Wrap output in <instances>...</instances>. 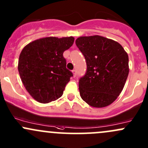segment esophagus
<instances>
[{
	"label": "esophagus",
	"mask_w": 148,
	"mask_h": 148,
	"mask_svg": "<svg viewBox=\"0 0 148 148\" xmlns=\"http://www.w3.org/2000/svg\"><path fill=\"white\" fill-rule=\"evenodd\" d=\"M72 72H73V74H74V77H76V76H77V70L73 69Z\"/></svg>",
	"instance_id": "esophagus-1"
}]
</instances>
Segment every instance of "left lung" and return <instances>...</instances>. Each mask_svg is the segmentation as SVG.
<instances>
[{
  "instance_id": "8db88e82",
  "label": "left lung",
  "mask_w": 148,
  "mask_h": 148,
  "mask_svg": "<svg viewBox=\"0 0 148 148\" xmlns=\"http://www.w3.org/2000/svg\"><path fill=\"white\" fill-rule=\"evenodd\" d=\"M75 43L86 63V73L79 80L81 97L94 107L110 105L126 82L127 53L117 41L100 36L79 37Z\"/></svg>"
}]
</instances>
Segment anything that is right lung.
Masks as SVG:
<instances>
[{
    "mask_svg": "<svg viewBox=\"0 0 148 148\" xmlns=\"http://www.w3.org/2000/svg\"><path fill=\"white\" fill-rule=\"evenodd\" d=\"M74 37H46L28 44L21 51L18 72L28 93L41 103L55 101L63 95L73 77L66 69L64 51L69 49Z\"/></svg>",
    "mask_w": 148,
    "mask_h": 148,
    "instance_id": "1",
    "label": "right lung"
}]
</instances>
